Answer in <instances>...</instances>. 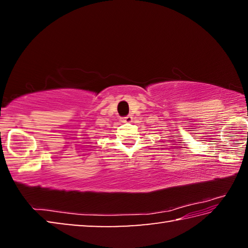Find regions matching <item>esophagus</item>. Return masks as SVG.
<instances>
[{
    "mask_svg": "<svg viewBox=\"0 0 248 248\" xmlns=\"http://www.w3.org/2000/svg\"><path fill=\"white\" fill-rule=\"evenodd\" d=\"M121 121H123V123H131L132 121V116H125V117H124V118H121Z\"/></svg>",
    "mask_w": 248,
    "mask_h": 248,
    "instance_id": "obj_1",
    "label": "esophagus"
}]
</instances>
